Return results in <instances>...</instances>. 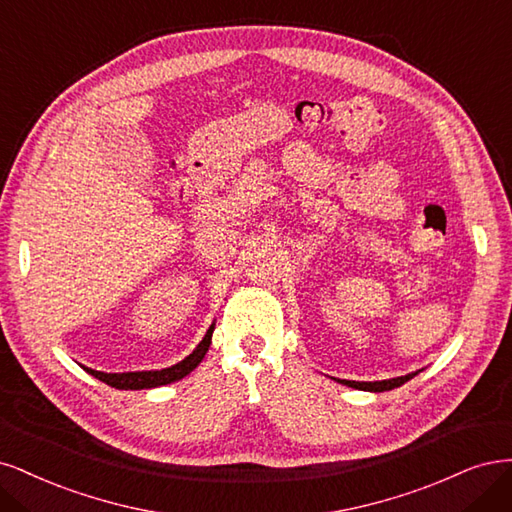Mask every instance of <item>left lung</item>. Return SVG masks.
<instances>
[{
  "instance_id": "8db88e82",
  "label": "left lung",
  "mask_w": 512,
  "mask_h": 512,
  "mask_svg": "<svg viewBox=\"0 0 512 512\" xmlns=\"http://www.w3.org/2000/svg\"><path fill=\"white\" fill-rule=\"evenodd\" d=\"M419 372H410L406 376H395V378H389V381H374V383H364V381H340L338 383L346 385V387H353V389H361V391H374V393H381V391H391L395 387L404 385L406 381H410L412 376H417Z\"/></svg>"
}]
</instances>
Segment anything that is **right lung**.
I'll return each instance as SVG.
<instances>
[{
	"label": "right lung",
	"instance_id": "1",
	"mask_svg": "<svg viewBox=\"0 0 512 512\" xmlns=\"http://www.w3.org/2000/svg\"><path fill=\"white\" fill-rule=\"evenodd\" d=\"M212 332H214V323L208 327L206 336L202 338V342L195 346V351L191 355H187L183 361H178L172 368H163V370H142V372H97L91 368H85L91 376L100 378L102 383L114 387V389H153V387H161V385H170L185 378L189 372H193L200 361L204 359L210 340H212Z\"/></svg>",
	"mask_w": 512,
	"mask_h": 512
}]
</instances>
